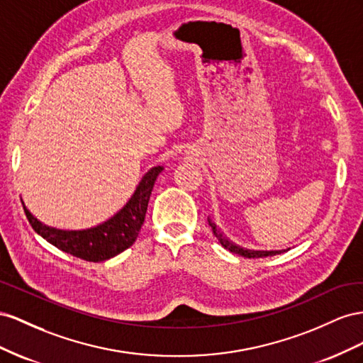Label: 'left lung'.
<instances>
[{
  "label": "left lung",
  "instance_id": "obj_1",
  "mask_svg": "<svg viewBox=\"0 0 363 363\" xmlns=\"http://www.w3.org/2000/svg\"><path fill=\"white\" fill-rule=\"evenodd\" d=\"M208 223H210V226H211L213 234L217 237V240L220 242V245L225 247V250L231 251V252H234V254H239V255L246 257V258H260V257H269V255L281 254V251H250V250H243V247L231 243L230 240L226 239V237H223L222 233H220L219 230H217V226H216L214 222H211V220L208 219Z\"/></svg>",
  "mask_w": 363,
  "mask_h": 363
}]
</instances>
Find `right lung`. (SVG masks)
Listing matches in <instances>:
<instances>
[{"instance_id":"obj_1","label":"right lung","mask_w":363,"mask_h":363,"mask_svg":"<svg viewBox=\"0 0 363 363\" xmlns=\"http://www.w3.org/2000/svg\"><path fill=\"white\" fill-rule=\"evenodd\" d=\"M162 170L161 165L152 167L144 174L129 202L109 220L91 228V230L62 231L50 228L40 223L23 203L24 213L33 230L57 250L77 257L80 260L94 263L105 262L128 250L137 240L144 217H146L155 181Z\"/></svg>"}]
</instances>
